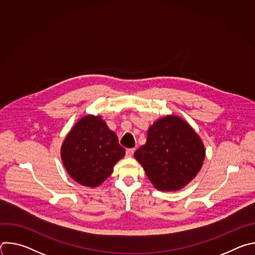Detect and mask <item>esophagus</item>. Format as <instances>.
Here are the masks:
<instances>
[{
  "instance_id": "34e87169",
  "label": "esophagus",
  "mask_w": 255,
  "mask_h": 255,
  "mask_svg": "<svg viewBox=\"0 0 255 255\" xmlns=\"http://www.w3.org/2000/svg\"><path fill=\"white\" fill-rule=\"evenodd\" d=\"M134 152H135V148H128V149L126 150V155H127L128 157H131V156H133Z\"/></svg>"
}]
</instances>
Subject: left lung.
I'll return each instance as SVG.
<instances>
[{
	"label": "left lung",
	"mask_w": 255,
	"mask_h": 255,
	"mask_svg": "<svg viewBox=\"0 0 255 255\" xmlns=\"http://www.w3.org/2000/svg\"><path fill=\"white\" fill-rule=\"evenodd\" d=\"M134 156L157 190L177 191L201 169L205 147L188 123L166 116L149 128L146 144L137 149Z\"/></svg>",
	"instance_id": "obj_1"
}]
</instances>
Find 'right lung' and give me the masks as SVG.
Here are the masks:
<instances>
[{"label": "right lung", "mask_w": 255, "mask_h": 255, "mask_svg": "<svg viewBox=\"0 0 255 255\" xmlns=\"http://www.w3.org/2000/svg\"><path fill=\"white\" fill-rule=\"evenodd\" d=\"M125 155L117 135L101 117L86 116L71 129L61 147L63 164L77 183L98 187Z\"/></svg>", "instance_id": "1"}]
</instances>
